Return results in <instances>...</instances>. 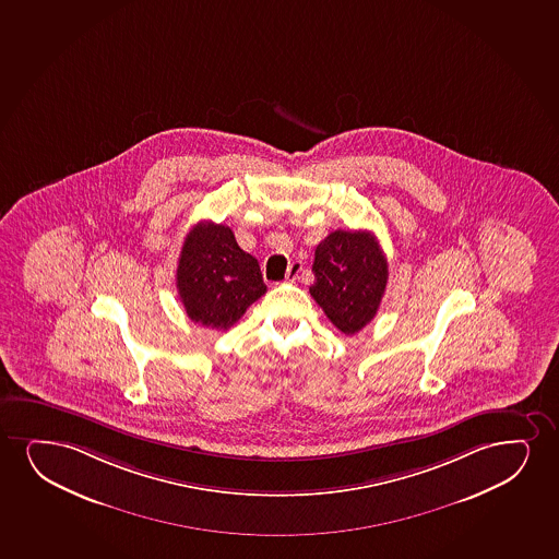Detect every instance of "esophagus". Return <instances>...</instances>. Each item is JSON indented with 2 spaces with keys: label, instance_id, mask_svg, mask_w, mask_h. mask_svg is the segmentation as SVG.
Listing matches in <instances>:
<instances>
[{
  "label": "esophagus",
  "instance_id": "obj_1",
  "mask_svg": "<svg viewBox=\"0 0 559 559\" xmlns=\"http://www.w3.org/2000/svg\"><path fill=\"white\" fill-rule=\"evenodd\" d=\"M300 272H302V262H290L289 270H287V282H297L298 276H300Z\"/></svg>",
  "mask_w": 559,
  "mask_h": 559
}]
</instances>
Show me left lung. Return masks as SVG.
<instances>
[{"label":"left lung","mask_w":559,"mask_h":559,"mask_svg":"<svg viewBox=\"0 0 559 559\" xmlns=\"http://www.w3.org/2000/svg\"><path fill=\"white\" fill-rule=\"evenodd\" d=\"M310 295L344 334L359 333L374 319L388 285V259L362 230H334L316 248Z\"/></svg>","instance_id":"obj_1"}]
</instances>
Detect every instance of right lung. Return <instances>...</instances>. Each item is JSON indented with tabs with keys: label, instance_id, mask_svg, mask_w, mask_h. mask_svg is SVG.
Here are the masks:
<instances>
[{
	"label": "right lung",
	"instance_id": "add662e5",
	"mask_svg": "<svg viewBox=\"0 0 559 559\" xmlns=\"http://www.w3.org/2000/svg\"><path fill=\"white\" fill-rule=\"evenodd\" d=\"M176 280L189 319L215 331H228L266 293L253 254L238 246L228 226L212 221L187 234Z\"/></svg>",
	"mask_w": 559,
	"mask_h": 559
}]
</instances>
